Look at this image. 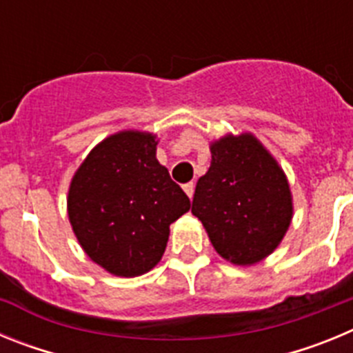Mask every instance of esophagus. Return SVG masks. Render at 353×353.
<instances>
[{
  "label": "esophagus",
  "instance_id": "obj_1",
  "mask_svg": "<svg viewBox=\"0 0 353 353\" xmlns=\"http://www.w3.org/2000/svg\"><path fill=\"white\" fill-rule=\"evenodd\" d=\"M183 191H185V194L189 196V198H192V194H194V183H185V185H183Z\"/></svg>",
  "mask_w": 353,
  "mask_h": 353
}]
</instances>
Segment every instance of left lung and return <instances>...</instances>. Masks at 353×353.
I'll use <instances>...</instances> for the list:
<instances>
[{
	"instance_id": "obj_1",
	"label": "left lung",
	"mask_w": 353,
	"mask_h": 353,
	"mask_svg": "<svg viewBox=\"0 0 353 353\" xmlns=\"http://www.w3.org/2000/svg\"><path fill=\"white\" fill-rule=\"evenodd\" d=\"M212 162L198 180L192 214L219 256L256 265L285 239L293 217L290 183L279 162L251 132L210 143Z\"/></svg>"
}]
</instances>
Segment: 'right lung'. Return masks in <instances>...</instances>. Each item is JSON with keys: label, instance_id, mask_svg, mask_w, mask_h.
Here are the masks:
<instances>
[{"label": "right lung", "instance_id": "1", "mask_svg": "<svg viewBox=\"0 0 353 353\" xmlns=\"http://www.w3.org/2000/svg\"><path fill=\"white\" fill-rule=\"evenodd\" d=\"M157 134L120 130L86 155L70 180L67 212L86 256L120 277L150 272L161 261L170 224L191 208L157 161Z\"/></svg>", "mask_w": 353, "mask_h": 353}]
</instances>
